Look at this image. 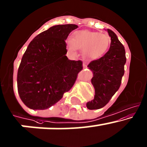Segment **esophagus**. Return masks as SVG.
Masks as SVG:
<instances>
[{
    "instance_id": "1",
    "label": "esophagus",
    "mask_w": 147,
    "mask_h": 147,
    "mask_svg": "<svg viewBox=\"0 0 147 147\" xmlns=\"http://www.w3.org/2000/svg\"><path fill=\"white\" fill-rule=\"evenodd\" d=\"M83 67H84V68H86V67H87V64H86V63H83Z\"/></svg>"
}]
</instances>
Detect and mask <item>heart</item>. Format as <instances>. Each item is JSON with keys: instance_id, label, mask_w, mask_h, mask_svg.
<instances>
[{"instance_id": "b5f03b06", "label": "heart", "mask_w": 147, "mask_h": 147, "mask_svg": "<svg viewBox=\"0 0 147 147\" xmlns=\"http://www.w3.org/2000/svg\"><path fill=\"white\" fill-rule=\"evenodd\" d=\"M111 44V38L107 34L89 31H79L72 34L68 45L70 50H82L84 58L98 59L107 51Z\"/></svg>"}]
</instances>
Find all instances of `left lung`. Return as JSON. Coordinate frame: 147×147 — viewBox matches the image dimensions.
Returning a JSON list of instances; mask_svg holds the SVG:
<instances>
[{
	"instance_id": "obj_1",
	"label": "left lung",
	"mask_w": 147,
	"mask_h": 147,
	"mask_svg": "<svg viewBox=\"0 0 147 147\" xmlns=\"http://www.w3.org/2000/svg\"><path fill=\"white\" fill-rule=\"evenodd\" d=\"M107 32L111 40L110 49L104 55L88 65L93 72L92 83L95 89L94 98L86 103L89 110L101 109L109 103L120 88L125 73L124 46L113 31L107 29Z\"/></svg>"
}]
</instances>
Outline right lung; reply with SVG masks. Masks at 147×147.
<instances>
[{
	"label": "right lung",
	"mask_w": 147,
	"mask_h": 147,
	"mask_svg": "<svg viewBox=\"0 0 147 147\" xmlns=\"http://www.w3.org/2000/svg\"><path fill=\"white\" fill-rule=\"evenodd\" d=\"M78 27L61 24L41 32L29 43L18 71V89L23 103L34 110L56 103L71 89L82 61L67 58L65 40Z\"/></svg>",
	"instance_id": "right-lung-1"
}]
</instances>
